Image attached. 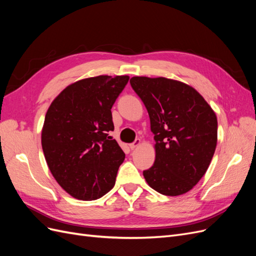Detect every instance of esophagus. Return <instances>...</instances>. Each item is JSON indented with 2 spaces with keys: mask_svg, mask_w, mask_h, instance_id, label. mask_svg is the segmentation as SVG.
Instances as JSON below:
<instances>
[{
  "mask_svg": "<svg viewBox=\"0 0 256 256\" xmlns=\"http://www.w3.org/2000/svg\"><path fill=\"white\" fill-rule=\"evenodd\" d=\"M141 143H142V141L140 140V138H136V140L134 143L130 144V148H131V150H136V147H138V146L141 145Z\"/></svg>",
  "mask_w": 256,
  "mask_h": 256,
  "instance_id": "34e87169",
  "label": "esophagus"
}]
</instances>
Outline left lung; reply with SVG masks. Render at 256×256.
<instances>
[{
  "label": "left lung",
  "mask_w": 256,
  "mask_h": 256,
  "mask_svg": "<svg viewBox=\"0 0 256 256\" xmlns=\"http://www.w3.org/2000/svg\"><path fill=\"white\" fill-rule=\"evenodd\" d=\"M130 84L146 106L156 141V159L143 172L146 182L164 196L187 193L204 176L214 154V111L196 90L180 81L132 76Z\"/></svg>",
  "instance_id": "obj_1"
}]
</instances>
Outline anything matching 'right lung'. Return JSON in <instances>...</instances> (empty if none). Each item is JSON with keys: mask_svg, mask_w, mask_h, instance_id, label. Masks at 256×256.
Masks as SVG:
<instances>
[{"mask_svg": "<svg viewBox=\"0 0 256 256\" xmlns=\"http://www.w3.org/2000/svg\"><path fill=\"white\" fill-rule=\"evenodd\" d=\"M128 76H98L68 85L46 113L42 146L50 172L68 194L104 196L115 184L125 154L111 140L112 106Z\"/></svg>", "mask_w": 256, "mask_h": 256, "instance_id": "add662e5", "label": "right lung"}]
</instances>
